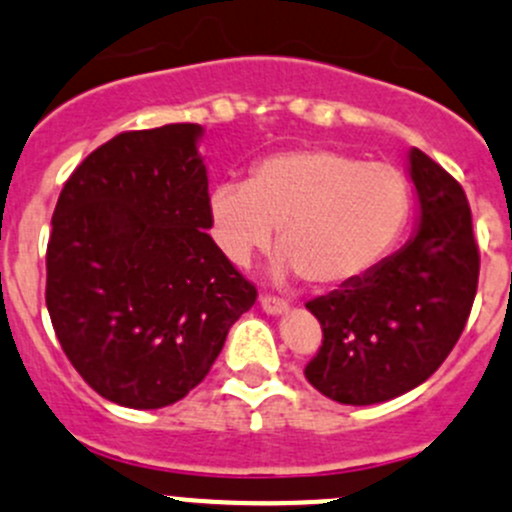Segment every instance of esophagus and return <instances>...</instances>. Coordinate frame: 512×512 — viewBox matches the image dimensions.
I'll use <instances>...</instances> for the list:
<instances>
[{
  "label": "esophagus",
  "instance_id": "esophagus-1",
  "mask_svg": "<svg viewBox=\"0 0 512 512\" xmlns=\"http://www.w3.org/2000/svg\"><path fill=\"white\" fill-rule=\"evenodd\" d=\"M260 307L265 309L267 314H282V312H287L289 304L285 302V299L275 297V294H262V297H260Z\"/></svg>",
  "mask_w": 512,
  "mask_h": 512
}]
</instances>
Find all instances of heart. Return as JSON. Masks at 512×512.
<instances>
[{
    "label": "heart",
    "instance_id": "b5f03b06",
    "mask_svg": "<svg viewBox=\"0 0 512 512\" xmlns=\"http://www.w3.org/2000/svg\"><path fill=\"white\" fill-rule=\"evenodd\" d=\"M406 220L409 190L399 170L329 148L277 153L245 185L210 193L213 232L235 265L267 250L280 230L277 275H302L319 289L364 280L394 250Z\"/></svg>",
    "mask_w": 512,
    "mask_h": 512
}]
</instances>
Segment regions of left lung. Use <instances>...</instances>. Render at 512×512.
Returning <instances> with one entry per match:
<instances>
[{"label":"left lung","mask_w":512,"mask_h":512,"mask_svg":"<svg viewBox=\"0 0 512 512\" xmlns=\"http://www.w3.org/2000/svg\"><path fill=\"white\" fill-rule=\"evenodd\" d=\"M411 180L421 203L414 240L364 280L307 302L322 347L304 376L339 404H379L423 384L456 347L476 299L480 255L461 183L418 148Z\"/></svg>","instance_id":"obj_1"}]
</instances>
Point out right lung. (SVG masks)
<instances>
[{"label": "right lung", "instance_id": "add662e5", "mask_svg": "<svg viewBox=\"0 0 512 512\" xmlns=\"http://www.w3.org/2000/svg\"><path fill=\"white\" fill-rule=\"evenodd\" d=\"M198 136V123L118 133L76 165L51 218L56 339L96 394L128 409L195 389L257 299L208 235Z\"/></svg>", "mask_w": 512, "mask_h": 512}]
</instances>
